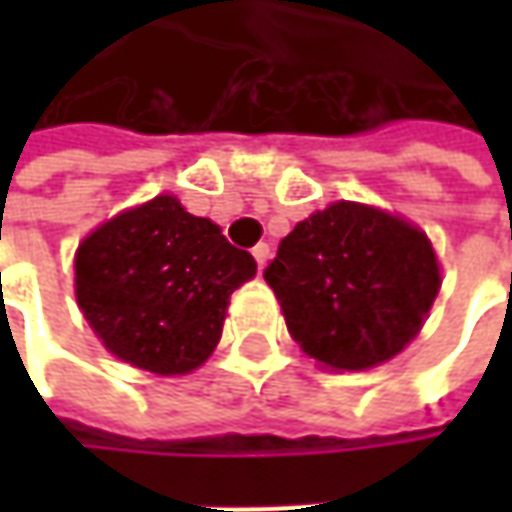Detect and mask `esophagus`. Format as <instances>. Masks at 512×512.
Returning <instances> with one entry per match:
<instances>
[{
    "mask_svg": "<svg viewBox=\"0 0 512 512\" xmlns=\"http://www.w3.org/2000/svg\"><path fill=\"white\" fill-rule=\"evenodd\" d=\"M253 259H256V265H259V270H265L267 259H270V247H267L265 242H262V245L253 247Z\"/></svg>",
    "mask_w": 512,
    "mask_h": 512,
    "instance_id": "1",
    "label": "esophagus"
}]
</instances>
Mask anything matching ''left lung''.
<instances>
[{
  "mask_svg": "<svg viewBox=\"0 0 512 512\" xmlns=\"http://www.w3.org/2000/svg\"><path fill=\"white\" fill-rule=\"evenodd\" d=\"M265 282L307 359L325 370H370L422 333L442 265L410 219L339 199L287 233Z\"/></svg>",
  "mask_w": 512,
  "mask_h": 512,
  "instance_id": "1",
  "label": "left lung"
}]
</instances>
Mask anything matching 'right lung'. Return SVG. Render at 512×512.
<instances>
[{"instance_id": "right-lung-1", "label": "right lung", "mask_w": 512, "mask_h": 512, "mask_svg": "<svg viewBox=\"0 0 512 512\" xmlns=\"http://www.w3.org/2000/svg\"><path fill=\"white\" fill-rule=\"evenodd\" d=\"M253 276V256L173 193L110 216L73 256L76 305L96 339L156 376H187L210 359L230 293Z\"/></svg>"}]
</instances>
